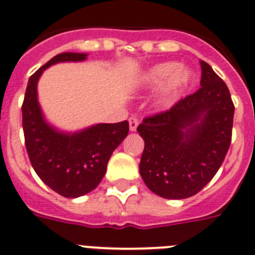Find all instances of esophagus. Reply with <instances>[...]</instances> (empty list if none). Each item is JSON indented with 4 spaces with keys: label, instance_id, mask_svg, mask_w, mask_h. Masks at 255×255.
Listing matches in <instances>:
<instances>
[{
    "label": "esophagus",
    "instance_id": "obj_1",
    "mask_svg": "<svg viewBox=\"0 0 255 255\" xmlns=\"http://www.w3.org/2000/svg\"><path fill=\"white\" fill-rule=\"evenodd\" d=\"M138 126V118L137 117H130L129 118V129L130 131H135Z\"/></svg>",
    "mask_w": 255,
    "mask_h": 255
}]
</instances>
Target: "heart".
Returning <instances> with one entry per match:
<instances>
[{
  "label": "heart",
  "instance_id": "heart-1",
  "mask_svg": "<svg viewBox=\"0 0 255 255\" xmlns=\"http://www.w3.org/2000/svg\"><path fill=\"white\" fill-rule=\"evenodd\" d=\"M192 72L188 68H182L176 62L159 63L148 68L142 75V84L147 88L160 87L158 101L168 103L191 84Z\"/></svg>",
  "mask_w": 255,
  "mask_h": 255
}]
</instances>
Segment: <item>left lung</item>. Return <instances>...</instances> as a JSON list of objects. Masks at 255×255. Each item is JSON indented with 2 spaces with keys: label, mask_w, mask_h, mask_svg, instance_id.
Listing matches in <instances>:
<instances>
[{
  "label": "left lung",
  "mask_w": 255,
  "mask_h": 255,
  "mask_svg": "<svg viewBox=\"0 0 255 255\" xmlns=\"http://www.w3.org/2000/svg\"><path fill=\"white\" fill-rule=\"evenodd\" d=\"M200 64L201 88L137 128L144 140L140 176L164 199L196 195L219 171L231 146V93L208 63Z\"/></svg>",
  "instance_id": "1"
}]
</instances>
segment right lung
I'll list each match as a JSON object with an SVG mask.
<instances>
[{"label": "right lung", "mask_w": 255, "mask_h": 255, "mask_svg": "<svg viewBox=\"0 0 255 255\" xmlns=\"http://www.w3.org/2000/svg\"><path fill=\"white\" fill-rule=\"evenodd\" d=\"M87 54L63 52L48 60L28 79L22 104L24 143L32 168L55 192L79 197L95 189L107 172L112 152L129 133V122L99 124L77 133L50 126L40 111L36 84L46 68L60 62H83Z\"/></svg>", "instance_id": "obj_1"}]
</instances>
